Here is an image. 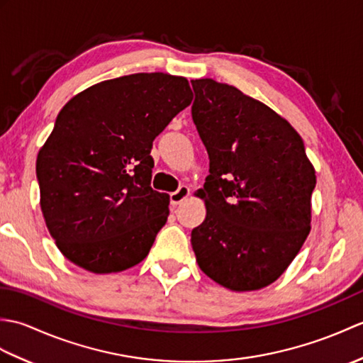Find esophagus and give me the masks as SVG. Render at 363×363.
Returning <instances> with one entry per match:
<instances>
[{
	"label": "esophagus",
	"instance_id": "obj_1",
	"mask_svg": "<svg viewBox=\"0 0 363 363\" xmlns=\"http://www.w3.org/2000/svg\"><path fill=\"white\" fill-rule=\"evenodd\" d=\"M189 195H190V189L186 186H181L176 191H173V194H169V203H172V206L181 204L184 199L189 198Z\"/></svg>",
	"mask_w": 363,
	"mask_h": 363
}]
</instances>
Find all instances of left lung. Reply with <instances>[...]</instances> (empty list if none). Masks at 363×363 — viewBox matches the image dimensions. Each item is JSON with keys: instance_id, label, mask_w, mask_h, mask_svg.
<instances>
[{"instance_id": "left-lung-1", "label": "left lung", "mask_w": 363, "mask_h": 363, "mask_svg": "<svg viewBox=\"0 0 363 363\" xmlns=\"http://www.w3.org/2000/svg\"><path fill=\"white\" fill-rule=\"evenodd\" d=\"M191 87V118L209 154L198 191L206 220L191 230L196 262L229 290L264 289L309 235L315 169L303 138L268 106L213 79Z\"/></svg>"}]
</instances>
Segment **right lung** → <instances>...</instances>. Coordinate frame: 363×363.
<instances>
[{
    "instance_id": "1",
    "label": "right lung",
    "mask_w": 363,
    "mask_h": 363,
    "mask_svg": "<svg viewBox=\"0 0 363 363\" xmlns=\"http://www.w3.org/2000/svg\"><path fill=\"white\" fill-rule=\"evenodd\" d=\"M189 81L135 73L95 84L68 101L37 156L46 226L64 256L87 272L142 262L168 218L152 190V140L191 103Z\"/></svg>"
}]
</instances>
